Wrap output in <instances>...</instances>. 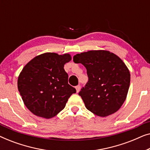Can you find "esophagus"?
Returning <instances> with one entry per match:
<instances>
[{"instance_id":"34e87169","label":"esophagus","mask_w":150,"mask_h":150,"mask_svg":"<svg viewBox=\"0 0 150 150\" xmlns=\"http://www.w3.org/2000/svg\"><path fill=\"white\" fill-rule=\"evenodd\" d=\"M75 88H76V93H79V92L80 91V89H81V86L77 85Z\"/></svg>"}]
</instances>
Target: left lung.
I'll list each match as a JSON object with an SVG mask.
<instances>
[{
	"instance_id": "left-lung-1",
	"label": "left lung",
	"mask_w": 150,
	"mask_h": 150,
	"mask_svg": "<svg viewBox=\"0 0 150 150\" xmlns=\"http://www.w3.org/2000/svg\"><path fill=\"white\" fill-rule=\"evenodd\" d=\"M73 61L87 69L89 81L79 93L85 107L102 117L117 111L130 83V71L122 59L110 51L98 50L76 54Z\"/></svg>"
}]
</instances>
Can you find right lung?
Listing matches in <instances>:
<instances>
[{
  "instance_id": "obj_1",
  "label": "right lung",
  "mask_w": 150,
  "mask_h": 150,
  "mask_svg": "<svg viewBox=\"0 0 150 150\" xmlns=\"http://www.w3.org/2000/svg\"><path fill=\"white\" fill-rule=\"evenodd\" d=\"M71 55L46 52L36 56L23 67L18 88L24 105L32 113L50 119L65 108L76 89L68 84L64 65Z\"/></svg>"
}]
</instances>
